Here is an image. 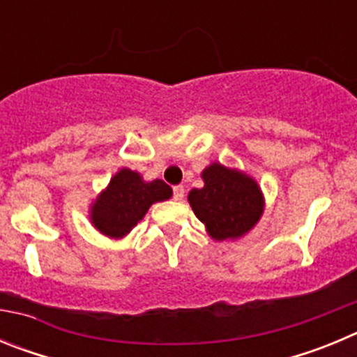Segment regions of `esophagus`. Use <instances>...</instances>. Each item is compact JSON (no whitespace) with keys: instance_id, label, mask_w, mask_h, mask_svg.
<instances>
[{"instance_id":"1","label":"esophagus","mask_w":357,"mask_h":357,"mask_svg":"<svg viewBox=\"0 0 357 357\" xmlns=\"http://www.w3.org/2000/svg\"><path fill=\"white\" fill-rule=\"evenodd\" d=\"M184 193H185L184 185H175V188H173V198H175L176 202H181L182 198H184Z\"/></svg>"}]
</instances>
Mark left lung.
<instances>
[{"instance_id": "8db88e82", "label": "left lung", "mask_w": 357, "mask_h": 357, "mask_svg": "<svg viewBox=\"0 0 357 357\" xmlns=\"http://www.w3.org/2000/svg\"><path fill=\"white\" fill-rule=\"evenodd\" d=\"M204 188L191 189L188 200L211 238L236 239L259 222L263 195L250 176L222 164H211L202 173Z\"/></svg>"}]
</instances>
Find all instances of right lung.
<instances>
[{"label":"right lung","mask_w":357,"mask_h":357,"mask_svg":"<svg viewBox=\"0 0 357 357\" xmlns=\"http://www.w3.org/2000/svg\"><path fill=\"white\" fill-rule=\"evenodd\" d=\"M172 188L162 181L144 182L139 173L121 169L91 209V220L102 234L121 238L137 225L151 204L168 200Z\"/></svg>","instance_id":"obj_1"}]
</instances>
